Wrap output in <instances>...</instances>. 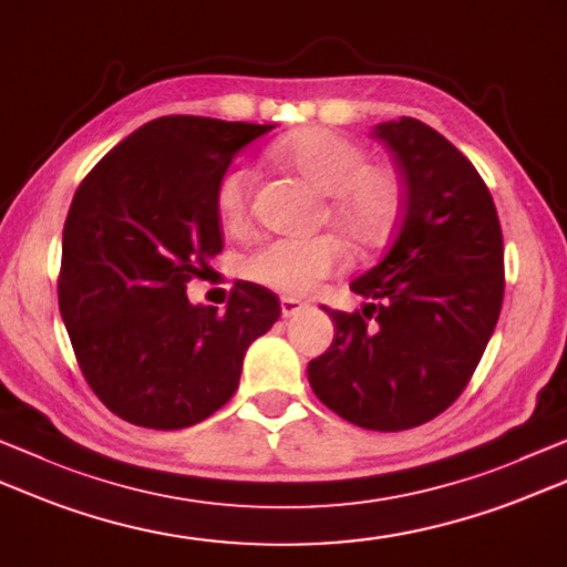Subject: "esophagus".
<instances>
[{"mask_svg":"<svg viewBox=\"0 0 567 567\" xmlns=\"http://www.w3.org/2000/svg\"><path fill=\"white\" fill-rule=\"evenodd\" d=\"M280 307H282V317H295V315L302 312L307 305L299 302V299H295V297H282Z\"/></svg>","mask_w":567,"mask_h":567,"instance_id":"obj_1","label":"esophagus"}]
</instances>
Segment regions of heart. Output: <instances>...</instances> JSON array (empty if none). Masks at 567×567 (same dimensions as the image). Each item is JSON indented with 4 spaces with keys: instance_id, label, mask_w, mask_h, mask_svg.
<instances>
[{
    "instance_id": "b5f03b06",
    "label": "heart",
    "mask_w": 567,
    "mask_h": 567,
    "mask_svg": "<svg viewBox=\"0 0 567 567\" xmlns=\"http://www.w3.org/2000/svg\"><path fill=\"white\" fill-rule=\"evenodd\" d=\"M270 157L285 169L327 194V218L353 248L373 250L393 236L403 216V182L391 164L369 162L359 142L331 130L309 127L277 140ZM214 208L228 233L246 230L252 208V172L230 166L224 172ZM347 265V248L337 236L270 238L246 258V275L270 290L307 295L324 277Z\"/></svg>"
}]
</instances>
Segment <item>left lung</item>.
<instances>
[{
  "label": "left lung",
  "instance_id": "left-lung-1",
  "mask_svg": "<svg viewBox=\"0 0 567 567\" xmlns=\"http://www.w3.org/2000/svg\"><path fill=\"white\" fill-rule=\"evenodd\" d=\"M405 182L403 218L385 258L351 282L357 312L327 309L331 347L307 365L329 410L363 430L398 432L457 401L504 302V238L480 172L415 117L383 122Z\"/></svg>",
  "mask_w": 567,
  "mask_h": 567
}]
</instances>
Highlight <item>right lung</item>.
Listing matches in <instances>:
<instances>
[{
  "instance_id": "obj_1",
  "label": "right lung",
  "mask_w": 567,
  "mask_h": 567,
  "mask_svg": "<svg viewBox=\"0 0 567 567\" xmlns=\"http://www.w3.org/2000/svg\"><path fill=\"white\" fill-rule=\"evenodd\" d=\"M275 125L166 115L87 172L65 216L59 309L87 385L150 430L202 423L236 393L243 357L280 317L268 287L233 285L226 312L186 285L224 250L214 192L240 147Z\"/></svg>"
}]
</instances>
